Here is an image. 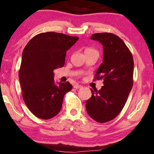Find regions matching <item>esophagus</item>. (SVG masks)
I'll list each match as a JSON object with an SVG mask.
<instances>
[{
  "label": "esophagus",
  "instance_id": "esophagus-1",
  "mask_svg": "<svg viewBox=\"0 0 154 154\" xmlns=\"http://www.w3.org/2000/svg\"><path fill=\"white\" fill-rule=\"evenodd\" d=\"M74 88H76V89H78V88H82V85H79V84H76L75 85H74Z\"/></svg>",
  "mask_w": 154,
  "mask_h": 154
}]
</instances>
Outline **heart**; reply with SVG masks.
Listing matches in <instances>:
<instances>
[{"label":"heart","instance_id":"heart-1","mask_svg":"<svg viewBox=\"0 0 154 154\" xmlns=\"http://www.w3.org/2000/svg\"><path fill=\"white\" fill-rule=\"evenodd\" d=\"M96 51V50H94V49L89 48V47H88V48H86V49H85V51H84V52H86V51Z\"/></svg>","mask_w":154,"mask_h":154}]
</instances>
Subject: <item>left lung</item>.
I'll use <instances>...</instances> for the list:
<instances>
[{
    "label": "left lung",
    "instance_id": "8db88e82",
    "mask_svg": "<svg viewBox=\"0 0 154 154\" xmlns=\"http://www.w3.org/2000/svg\"><path fill=\"white\" fill-rule=\"evenodd\" d=\"M91 38L103 46V62L95 79H103L104 86L95 92L91 89L92 96L86 100V109L93 119L106 123L116 117L126 103L133 85V58L125 42L116 35L98 33Z\"/></svg>",
    "mask_w": 154,
    "mask_h": 154
}]
</instances>
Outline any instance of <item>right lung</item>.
Returning a JSON list of instances; mask_svg holds the SVG:
<instances>
[{
	"label": "right lung",
	"instance_id": "obj_1",
	"mask_svg": "<svg viewBox=\"0 0 154 154\" xmlns=\"http://www.w3.org/2000/svg\"><path fill=\"white\" fill-rule=\"evenodd\" d=\"M78 37L47 32L38 34L23 49L19 82L23 101L37 117L49 119L59 113L63 97L71 91L68 82L56 84L54 70L65 64L66 52Z\"/></svg>",
	"mask_w": 154,
	"mask_h": 154
}]
</instances>
